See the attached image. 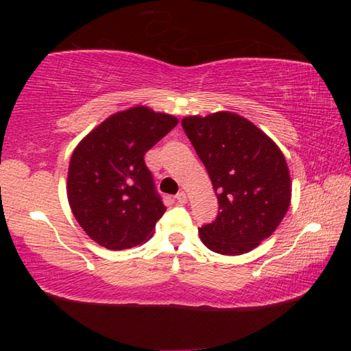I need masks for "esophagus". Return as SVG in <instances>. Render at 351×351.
I'll return each instance as SVG.
<instances>
[{"mask_svg":"<svg viewBox=\"0 0 351 351\" xmlns=\"http://www.w3.org/2000/svg\"><path fill=\"white\" fill-rule=\"evenodd\" d=\"M175 198H176V201H178V203H180V204H186V203H187V195H186V192H178Z\"/></svg>","mask_w":351,"mask_h":351,"instance_id":"obj_1","label":"esophagus"}]
</instances>
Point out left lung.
Returning <instances> with one entry per match:
<instances>
[{"label":"left lung","instance_id":"left-lung-1","mask_svg":"<svg viewBox=\"0 0 351 351\" xmlns=\"http://www.w3.org/2000/svg\"><path fill=\"white\" fill-rule=\"evenodd\" d=\"M215 190L217 219L198 229L213 252L241 255L282 223L291 203V178L283 153L251 121L230 111L181 121Z\"/></svg>","mask_w":351,"mask_h":351}]
</instances>
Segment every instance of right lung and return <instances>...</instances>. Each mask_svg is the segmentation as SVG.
Wrapping results in <instances>:
<instances>
[{"instance_id":"right-lung-1","label":"right lung","mask_w":351,"mask_h":351,"mask_svg":"<svg viewBox=\"0 0 351 351\" xmlns=\"http://www.w3.org/2000/svg\"><path fill=\"white\" fill-rule=\"evenodd\" d=\"M178 119L148 106L119 111L74 148L66 193L77 223L111 251L145 243L165 212L144 156Z\"/></svg>"}]
</instances>
